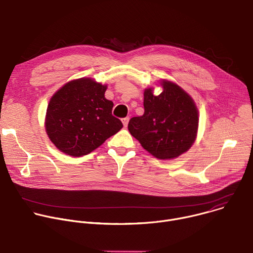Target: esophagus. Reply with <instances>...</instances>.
Segmentation results:
<instances>
[{
    "mask_svg": "<svg viewBox=\"0 0 253 253\" xmlns=\"http://www.w3.org/2000/svg\"><path fill=\"white\" fill-rule=\"evenodd\" d=\"M128 122H129V118H128V117L122 118V123H123V125H124L125 127L128 125Z\"/></svg>",
    "mask_w": 253,
    "mask_h": 253,
    "instance_id": "34e87169",
    "label": "esophagus"
}]
</instances>
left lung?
Here are the masks:
<instances>
[{"instance_id":"obj_1","label":"left lung","mask_w":253,"mask_h":253,"mask_svg":"<svg viewBox=\"0 0 253 253\" xmlns=\"http://www.w3.org/2000/svg\"><path fill=\"white\" fill-rule=\"evenodd\" d=\"M163 91L144 92V114L133 117L129 132L149 153L159 159H172L186 152L198 128V111L192 98L178 85L163 81Z\"/></svg>"}]
</instances>
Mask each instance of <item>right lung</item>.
<instances>
[{"label":"right lung","mask_w":253,"mask_h":253,"mask_svg":"<svg viewBox=\"0 0 253 253\" xmlns=\"http://www.w3.org/2000/svg\"><path fill=\"white\" fill-rule=\"evenodd\" d=\"M107 86L82 78L64 85L47 108L46 132L55 146L70 156L87 155L122 127L112 115Z\"/></svg>","instance_id":"right-lung-1"}]
</instances>
